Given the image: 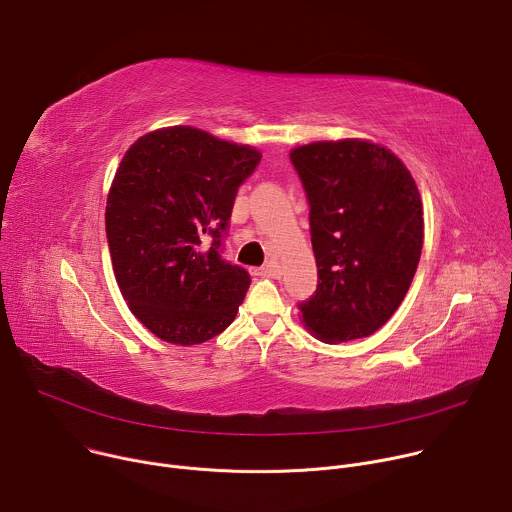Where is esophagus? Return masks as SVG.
<instances>
[{
	"instance_id": "34e87169",
	"label": "esophagus",
	"mask_w": 512,
	"mask_h": 512,
	"mask_svg": "<svg viewBox=\"0 0 512 512\" xmlns=\"http://www.w3.org/2000/svg\"><path fill=\"white\" fill-rule=\"evenodd\" d=\"M253 273H255V275H261V277H279V275H281L277 263H267V265L255 269Z\"/></svg>"
}]
</instances>
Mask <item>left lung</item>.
I'll return each mask as SVG.
<instances>
[{
    "instance_id": "left-lung-1",
    "label": "left lung",
    "mask_w": 512,
    "mask_h": 512,
    "mask_svg": "<svg viewBox=\"0 0 512 512\" xmlns=\"http://www.w3.org/2000/svg\"><path fill=\"white\" fill-rule=\"evenodd\" d=\"M310 204L318 265L298 308L324 342L377 332L401 306L423 245V210L403 162L371 141H316L291 150Z\"/></svg>"
}]
</instances>
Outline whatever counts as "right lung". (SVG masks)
I'll return each mask as SVG.
<instances>
[{
  "label": "right lung",
  "instance_id": "right-lung-1",
  "mask_svg": "<svg viewBox=\"0 0 512 512\" xmlns=\"http://www.w3.org/2000/svg\"><path fill=\"white\" fill-rule=\"evenodd\" d=\"M259 162L249 145L186 125L152 131L125 152L107 198V243L129 310L158 338L200 344L235 320L251 277L221 245Z\"/></svg>",
  "mask_w": 512,
  "mask_h": 512
}]
</instances>
